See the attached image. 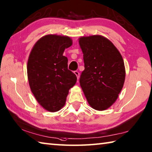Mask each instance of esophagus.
<instances>
[{
	"mask_svg": "<svg viewBox=\"0 0 152 152\" xmlns=\"http://www.w3.org/2000/svg\"><path fill=\"white\" fill-rule=\"evenodd\" d=\"M74 74H76V77H77V78H79V77H80V73H79V72L78 71H74Z\"/></svg>",
	"mask_w": 152,
	"mask_h": 152,
	"instance_id": "esophagus-1",
	"label": "esophagus"
}]
</instances>
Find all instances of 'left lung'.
<instances>
[{
	"instance_id": "8db88e82",
	"label": "left lung",
	"mask_w": 152,
	"mask_h": 152,
	"mask_svg": "<svg viewBox=\"0 0 152 152\" xmlns=\"http://www.w3.org/2000/svg\"><path fill=\"white\" fill-rule=\"evenodd\" d=\"M79 44L84 62L80 86L90 106L104 110L115 102L123 88L126 71L122 56L102 36L81 37Z\"/></svg>"
}]
</instances>
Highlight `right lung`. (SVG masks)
<instances>
[{
	"label": "right lung",
	"mask_w": 152,
	"mask_h": 152,
	"mask_svg": "<svg viewBox=\"0 0 152 152\" xmlns=\"http://www.w3.org/2000/svg\"><path fill=\"white\" fill-rule=\"evenodd\" d=\"M72 45L70 38L49 34L38 40L32 49L27 64L30 89L38 102L49 112L64 106L68 90L77 80L68 69L65 48Z\"/></svg>",
	"instance_id": "add662e5"
}]
</instances>
